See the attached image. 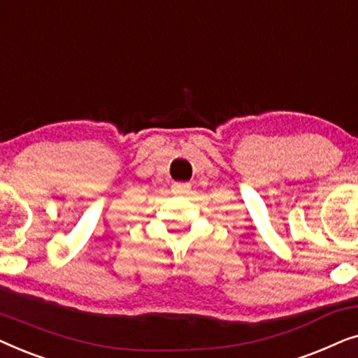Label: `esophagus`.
Returning a JSON list of instances; mask_svg holds the SVG:
<instances>
[{
  "instance_id": "obj_1",
  "label": "esophagus",
  "mask_w": 358,
  "mask_h": 358,
  "mask_svg": "<svg viewBox=\"0 0 358 358\" xmlns=\"http://www.w3.org/2000/svg\"><path fill=\"white\" fill-rule=\"evenodd\" d=\"M190 190V184L189 182H176L173 185V192L174 194H187Z\"/></svg>"
}]
</instances>
